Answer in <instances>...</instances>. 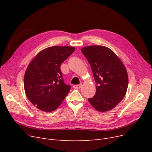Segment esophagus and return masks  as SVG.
Masks as SVG:
<instances>
[{"mask_svg": "<svg viewBox=\"0 0 152 152\" xmlns=\"http://www.w3.org/2000/svg\"><path fill=\"white\" fill-rule=\"evenodd\" d=\"M82 86H83L82 84H79V85H74V86H73V88H75V89H80L81 87H82Z\"/></svg>", "mask_w": 152, "mask_h": 152, "instance_id": "obj_1", "label": "esophagus"}]
</instances>
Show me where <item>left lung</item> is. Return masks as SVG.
<instances>
[{
	"mask_svg": "<svg viewBox=\"0 0 152 152\" xmlns=\"http://www.w3.org/2000/svg\"><path fill=\"white\" fill-rule=\"evenodd\" d=\"M81 52L89 63L96 93L88 99L91 105L104 112L114 108L125 96L128 86V75L123 62L109 48L102 45L87 46Z\"/></svg>",
	"mask_w": 152,
	"mask_h": 152,
	"instance_id": "left-lung-1",
	"label": "left lung"
}]
</instances>
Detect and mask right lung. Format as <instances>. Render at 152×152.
I'll list each match as a JSON object with an SVG mask.
<instances>
[{
	"label": "right lung",
	"mask_w": 152,
	"mask_h": 152,
	"mask_svg": "<svg viewBox=\"0 0 152 152\" xmlns=\"http://www.w3.org/2000/svg\"><path fill=\"white\" fill-rule=\"evenodd\" d=\"M75 50L71 46L48 47L30 62L24 76V87L29 100L38 109L53 111L68 95L71 86L64 83L60 65Z\"/></svg>",
	"instance_id": "right-lung-1"
}]
</instances>
